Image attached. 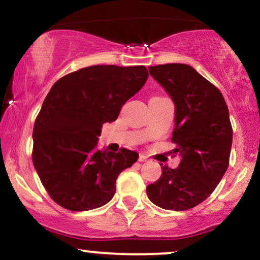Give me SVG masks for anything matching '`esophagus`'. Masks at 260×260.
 <instances>
[{"label": "esophagus", "instance_id": "obj_1", "mask_svg": "<svg viewBox=\"0 0 260 260\" xmlns=\"http://www.w3.org/2000/svg\"><path fill=\"white\" fill-rule=\"evenodd\" d=\"M139 161H148V157L145 155L139 154Z\"/></svg>", "mask_w": 260, "mask_h": 260}]
</instances>
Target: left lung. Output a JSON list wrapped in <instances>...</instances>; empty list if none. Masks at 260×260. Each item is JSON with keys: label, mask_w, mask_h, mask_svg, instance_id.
<instances>
[{"label": "left lung", "mask_w": 260, "mask_h": 260, "mask_svg": "<svg viewBox=\"0 0 260 260\" xmlns=\"http://www.w3.org/2000/svg\"><path fill=\"white\" fill-rule=\"evenodd\" d=\"M149 73L175 104L174 154L178 168L161 166L160 178L147 187L148 198L166 210L194 208L214 192L229 168L232 127L229 109L215 85L193 67L168 63Z\"/></svg>", "instance_id": "8db88e82"}]
</instances>
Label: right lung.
I'll list each match as a JSON object with an SVG mask.
<instances>
[{
  "label": "right lung",
  "instance_id": "add662e5",
  "mask_svg": "<svg viewBox=\"0 0 260 260\" xmlns=\"http://www.w3.org/2000/svg\"><path fill=\"white\" fill-rule=\"evenodd\" d=\"M144 66L98 64L58 79L45 98L32 131V164L53 202L71 211L105 205L116 180L138 153L98 149L106 122L117 120L121 107L148 79Z\"/></svg>",
  "mask_w": 260,
  "mask_h": 260
}]
</instances>
